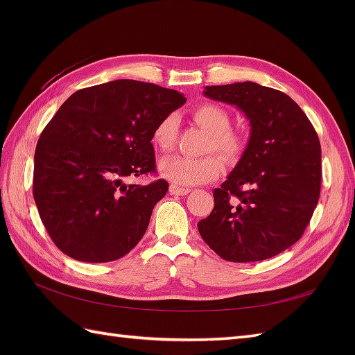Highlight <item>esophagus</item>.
<instances>
[{
    "label": "esophagus",
    "instance_id": "34e87169",
    "mask_svg": "<svg viewBox=\"0 0 355 355\" xmlns=\"http://www.w3.org/2000/svg\"><path fill=\"white\" fill-rule=\"evenodd\" d=\"M169 192L173 193V195H187L191 191L189 189H184V187H180V186H175V184H171L169 187Z\"/></svg>",
    "mask_w": 355,
    "mask_h": 355
}]
</instances>
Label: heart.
<instances>
[{"label": "heart", "instance_id": "heart-1", "mask_svg": "<svg viewBox=\"0 0 355 355\" xmlns=\"http://www.w3.org/2000/svg\"><path fill=\"white\" fill-rule=\"evenodd\" d=\"M192 116L201 128L210 134L207 150H218L227 158H238L244 153V140L230 130V116L220 105L200 103L192 110ZM178 132V120L173 114L163 117L153 131V143L160 150H171ZM224 163L221 157H166L158 163V172L175 186H197L221 175Z\"/></svg>", "mask_w": 355, "mask_h": 355}]
</instances>
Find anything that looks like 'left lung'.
Here are the masks:
<instances>
[{
    "label": "left lung",
    "instance_id": "obj_1",
    "mask_svg": "<svg viewBox=\"0 0 355 355\" xmlns=\"http://www.w3.org/2000/svg\"><path fill=\"white\" fill-rule=\"evenodd\" d=\"M250 120V140L235 169L214 191L215 207L198 223L212 250L230 262L263 261L302 238L318 206L322 149L314 126L290 96L254 82L206 87Z\"/></svg>",
    "mask_w": 355,
    "mask_h": 355
}]
</instances>
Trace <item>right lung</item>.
I'll list each match as a JSON object with an SVG mask.
<instances>
[{"instance_id": "right-lung-1", "label": "right lung", "mask_w": 355, "mask_h": 355, "mask_svg": "<svg viewBox=\"0 0 355 355\" xmlns=\"http://www.w3.org/2000/svg\"><path fill=\"white\" fill-rule=\"evenodd\" d=\"M186 102L175 89L120 79L73 93L35 150L33 198L55 245L84 262L120 259L145 235L169 189L123 178L155 172L153 131Z\"/></svg>"}]
</instances>
